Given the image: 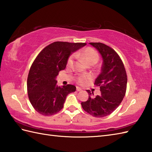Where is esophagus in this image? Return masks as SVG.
<instances>
[{"mask_svg":"<svg viewBox=\"0 0 152 152\" xmlns=\"http://www.w3.org/2000/svg\"><path fill=\"white\" fill-rule=\"evenodd\" d=\"M82 88H80V87H78V86L76 87V91H82Z\"/></svg>","mask_w":152,"mask_h":152,"instance_id":"1","label":"esophagus"}]
</instances>
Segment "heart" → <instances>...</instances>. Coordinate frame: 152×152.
<instances>
[{
	"label": "heart",
	"mask_w": 152,
	"mask_h": 152,
	"mask_svg": "<svg viewBox=\"0 0 152 152\" xmlns=\"http://www.w3.org/2000/svg\"><path fill=\"white\" fill-rule=\"evenodd\" d=\"M77 56L82 58V59L86 61V62L88 64L91 63H96L99 60V55L96 53V51H95L92 48H86L83 50H82L79 51V52L77 53ZM74 56H70V58L68 60V64L69 65H72L74 63ZM88 79V78L86 76H81L78 78V83H84L86 80Z\"/></svg>",
	"instance_id": "1"
}]
</instances>
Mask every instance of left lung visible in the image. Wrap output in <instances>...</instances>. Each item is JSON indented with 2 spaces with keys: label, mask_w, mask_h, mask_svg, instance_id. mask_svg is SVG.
<instances>
[{
  "label": "left lung",
  "mask_w": 152,
  "mask_h": 152,
  "mask_svg": "<svg viewBox=\"0 0 152 152\" xmlns=\"http://www.w3.org/2000/svg\"><path fill=\"white\" fill-rule=\"evenodd\" d=\"M89 44L99 51L102 59L101 73L95 82L101 93L92 97L93 93L88 90L89 99L81 104L89 114L102 118L114 112L123 101L127 88V74L121 59L112 48L100 42Z\"/></svg>",
  "instance_id": "8db88e82"
}]
</instances>
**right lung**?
<instances>
[{"label": "right lung", "instance_id": "add662e5", "mask_svg": "<svg viewBox=\"0 0 152 152\" xmlns=\"http://www.w3.org/2000/svg\"><path fill=\"white\" fill-rule=\"evenodd\" d=\"M86 44L55 42L38 55L28 72L27 93L32 106L40 114L59 112L66 96L76 91L73 85L58 86L56 78L59 71L65 69L70 55Z\"/></svg>", "mask_w": 152, "mask_h": 152}]
</instances>
